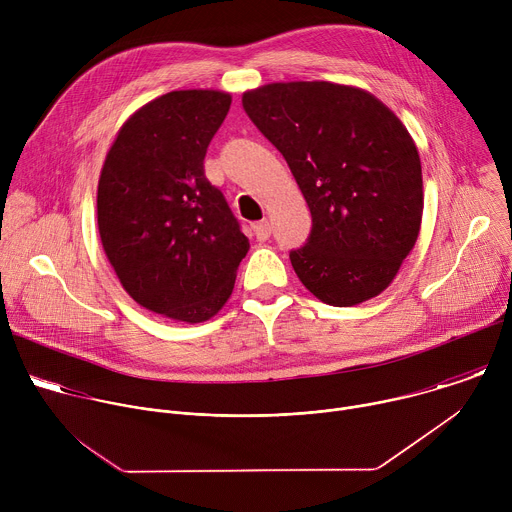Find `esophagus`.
Here are the masks:
<instances>
[{
  "label": "esophagus",
  "mask_w": 512,
  "mask_h": 512,
  "mask_svg": "<svg viewBox=\"0 0 512 512\" xmlns=\"http://www.w3.org/2000/svg\"><path fill=\"white\" fill-rule=\"evenodd\" d=\"M253 235L257 237V241H267L269 235H271V225H269V221L255 223V225H253Z\"/></svg>",
  "instance_id": "1"
}]
</instances>
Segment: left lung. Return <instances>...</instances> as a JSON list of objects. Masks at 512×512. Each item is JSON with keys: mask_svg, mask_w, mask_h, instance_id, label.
I'll list each match as a JSON object with an SVG mask.
<instances>
[{"mask_svg": "<svg viewBox=\"0 0 512 512\" xmlns=\"http://www.w3.org/2000/svg\"><path fill=\"white\" fill-rule=\"evenodd\" d=\"M312 212L304 247L289 253L324 304L350 308L389 287L423 214L421 162L399 117L375 95L326 81L271 83L243 95Z\"/></svg>", "mask_w": 512, "mask_h": 512, "instance_id": "left-lung-1", "label": "left lung"}]
</instances>
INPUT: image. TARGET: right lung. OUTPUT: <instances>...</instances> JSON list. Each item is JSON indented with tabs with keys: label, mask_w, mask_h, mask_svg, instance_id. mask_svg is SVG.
<instances>
[{
	"label": "right lung",
	"mask_w": 512,
	"mask_h": 512,
	"mask_svg": "<svg viewBox=\"0 0 512 512\" xmlns=\"http://www.w3.org/2000/svg\"><path fill=\"white\" fill-rule=\"evenodd\" d=\"M229 107V93L204 89L150 101L121 125L99 178V235L123 289L178 322L221 310L249 251L223 192L204 176Z\"/></svg>",
	"instance_id": "1"
}]
</instances>
